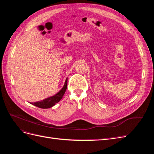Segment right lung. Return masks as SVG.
<instances>
[{"instance_id": "right-lung-1", "label": "right lung", "mask_w": 154, "mask_h": 154, "mask_svg": "<svg viewBox=\"0 0 154 154\" xmlns=\"http://www.w3.org/2000/svg\"><path fill=\"white\" fill-rule=\"evenodd\" d=\"M67 87V78L66 79V82H65V84L63 88L57 93V94H56L53 96L48 97V98H46L44 100L35 102V103H30L36 106H38L41 109L51 108V107L53 106L56 103H57L58 102H59L60 100H61L63 94H65V92H66Z\"/></svg>"}]
</instances>
